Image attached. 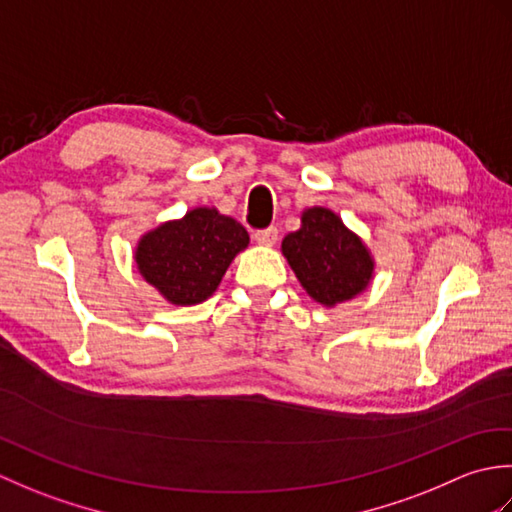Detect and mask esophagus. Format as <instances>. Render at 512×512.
<instances>
[{"mask_svg": "<svg viewBox=\"0 0 512 512\" xmlns=\"http://www.w3.org/2000/svg\"><path fill=\"white\" fill-rule=\"evenodd\" d=\"M255 242L262 244V246H273L277 242L279 237V231L275 226H268V228H262V231H255Z\"/></svg>", "mask_w": 512, "mask_h": 512, "instance_id": "esophagus-1", "label": "esophagus"}]
</instances>
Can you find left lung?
Returning a JSON list of instances; mask_svg holds the SVG:
<instances>
[{
	"mask_svg": "<svg viewBox=\"0 0 512 512\" xmlns=\"http://www.w3.org/2000/svg\"><path fill=\"white\" fill-rule=\"evenodd\" d=\"M281 253L308 295L323 306L356 297L372 279L374 259L361 237L323 206L303 211L301 228L284 237Z\"/></svg>",
	"mask_w": 512,
	"mask_h": 512,
	"instance_id": "8db88e82",
	"label": "left lung"
}]
</instances>
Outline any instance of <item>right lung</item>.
I'll use <instances>...</instances> for the list:
<instances>
[{
    "label": "right lung",
    "mask_w": 512,
    "mask_h": 512,
    "mask_svg": "<svg viewBox=\"0 0 512 512\" xmlns=\"http://www.w3.org/2000/svg\"><path fill=\"white\" fill-rule=\"evenodd\" d=\"M246 246L248 233L242 224L202 206L143 235L136 266L167 301L195 306L213 295L226 268Z\"/></svg>",
    "instance_id": "1"
}]
</instances>
